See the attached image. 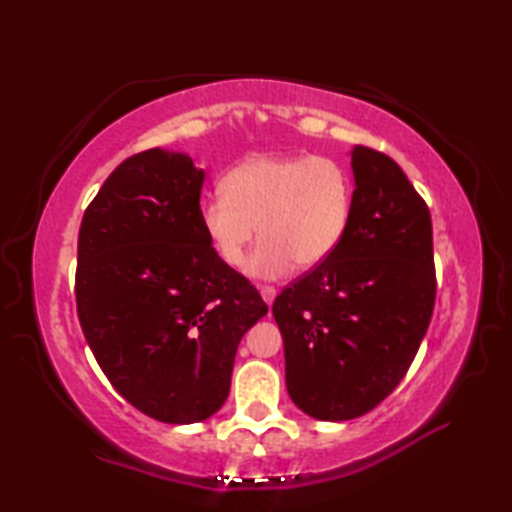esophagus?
I'll return each mask as SVG.
<instances>
[{
    "label": "esophagus",
    "mask_w": 512,
    "mask_h": 512,
    "mask_svg": "<svg viewBox=\"0 0 512 512\" xmlns=\"http://www.w3.org/2000/svg\"><path fill=\"white\" fill-rule=\"evenodd\" d=\"M259 293H262V298H264L266 305L271 307V305H273V300H275V296H277V291H275L273 287H262V289H259Z\"/></svg>",
    "instance_id": "obj_1"
}]
</instances>
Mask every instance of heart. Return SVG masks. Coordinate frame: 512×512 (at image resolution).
I'll return each mask as SVG.
<instances>
[{
  "instance_id": "heart-1",
  "label": "heart",
  "mask_w": 512,
  "mask_h": 512,
  "mask_svg": "<svg viewBox=\"0 0 512 512\" xmlns=\"http://www.w3.org/2000/svg\"><path fill=\"white\" fill-rule=\"evenodd\" d=\"M221 189L201 207L203 232L225 266L241 268L259 228L248 264L257 280L320 266L348 235L354 183L334 158L259 155L225 173Z\"/></svg>"
}]
</instances>
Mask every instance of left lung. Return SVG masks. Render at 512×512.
Wrapping results in <instances>:
<instances>
[{"mask_svg":"<svg viewBox=\"0 0 512 512\" xmlns=\"http://www.w3.org/2000/svg\"><path fill=\"white\" fill-rule=\"evenodd\" d=\"M354 207L339 250L273 302L287 391L300 411L341 422L400 384L436 302L431 214L393 158L352 149Z\"/></svg>","mask_w":512,"mask_h":512,"instance_id":"8db88e82","label":"left lung"}]
</instances>
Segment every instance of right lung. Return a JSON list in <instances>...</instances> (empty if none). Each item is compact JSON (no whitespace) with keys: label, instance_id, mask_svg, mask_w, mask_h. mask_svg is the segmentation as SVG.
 <instances>
[{"label":"right lung","instance_id":"right-lung-1","mask_svg":"<svg viewBox=\"0 0 512 512\" xmlns=\"http://www.w3.org/2000/svg\"><path fill=\"white\" fill-rule=\"evenodd\" d=\"M203 180L185 153H137L110 173L79 230L85 341L124 400L169 424L221 409L239 341L268 311L205 237Z\"/></svg>","mask_w":512,"mask_h":512}]
</instances>
